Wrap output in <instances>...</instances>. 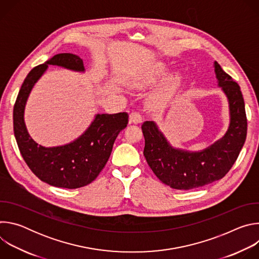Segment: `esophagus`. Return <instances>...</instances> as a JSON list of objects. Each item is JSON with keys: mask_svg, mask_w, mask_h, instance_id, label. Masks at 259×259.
I'll use <instances>...</instances> for the list:
<instances>
[{"mask_svg": "<svg viewBox=\"0 0 259 259\" xmlns=\"http://www.w3.org/2000/svg\"><path fill=\"white\" fill-rule=\"evenodd\" d=\"M142 121V117L140 114L134 112V113H131L130 116H129V122L130 123H133V124H139L141 123Z\"/></svg>", "mask_w": 259, "mask_h": 259, "instance_id": "34e87169", "label": "esophagus"}]
</instances>
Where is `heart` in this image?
Segmentation results:
<instances>
[{"instance_id": "obj_1", "label": "heart", "mask_w": 259, "mask_h": 259, "mask_svg": "<svg viewBox=\"0 0 259 259\" xmlns=\"http://www.w3.org/2000/svg\"><path fill=\"white\" fill-rule=\"evenodd\" d=\"M169 67L164 62H155L147 66L138 72L134 73L128 79V85L133 89L145 90L149 89L168 75ZM181 77L179 73H172L164 82L158 87L150 96V101L155 106H164L166 105L175 95L177 90L180 87Z\"/></svg>"}]
</instances>
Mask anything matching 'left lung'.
Returning a JSON list of instances; mask_svg holds the SVG:
<instances>
[{"label": "left lung", "instance_id": "left-lung-1", "mask_svg": "<svg viewBox=\"0 0 259 259\" xmlns=\"http://www.w3.org/2000/svg\"><path fill=\"white\" fill-rule=\"evenodd\" d=\"M218 87L226 94L230 125L226 134L198 152L177 149L170 144L154 121H146L143 155L156 176L175 190H192L223 178L235 164L247 135V119L240 86L214 61Z\"/></svg>", "mask_w": 259, "mask_h": 259}]
</instances>
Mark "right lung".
Returning <instances> with one entry per match:
<instances>
[{
	"instance_id": "obj_1",
	"label": "right lung",
	"mask_w": 259,
	"mask_h": 259,
	"mask_svg": "<svg viewBox=\"0 0 259 259\" xmlns=\"http://www.w3.org/2000/svg\"><path fill=\"white\" fill-rule=\"evenodd\" d=\"M49 65L85 72L83 60L71 53L56 54L45 63L33 67L26 76L14 104V135L23 160L36 177L56 188H82L91 183L105 166L118 134L128 124V114H96L85 132L71 142L51 147L38 144L26 129L24 108L31 89Z\"/></svg>"
}]
</instances>
